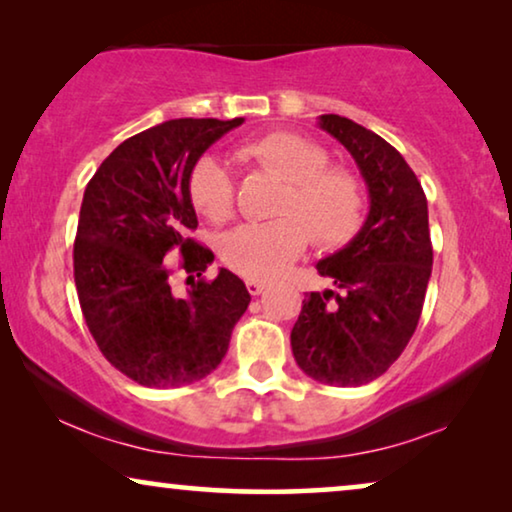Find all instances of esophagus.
Wrapping results in <instances>:
<instances>
[{"label":"esophagus","mask_w":512,"mask_h":512,"mask_svg":"<svg viewBox=\"0 0 512 512\" xmlns=\"http://www.w3.org/2000/svg\"><path fill=\"white\" fill-rule=\"evenodd\" d=\"M265 286H268V282H263V279H247V291L251 296H261Z\"/></svg>","instance_id":"1"}]
</instances>
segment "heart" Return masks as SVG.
Masks as SVG:
<instances>
[{
  "mask_svg": "<svg viewBox=\"0 0 512 512\" xmlns=\"http://www.w3.org/2000/svg\"><path fill=\"white\" fill-rule=\"evenodd\" d=\"M240 156L286 181L275 214L279 219L244 223L221 237L219 256L242 277L270 279L303 254L310 237L333 249L352 240L363 221L359 179L345 167L328 165V153L296 132H270L242 144ZM188 193L198 212L212 223L235 212V181L219 158L195 163Z\"/></svg>",
  "mask_w": 512,
  "mask_h": 512,
  "instance_id": "1",
  "label": "heart"
}]
</instances>
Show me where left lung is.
I'll list each match as a JSON object with an SVG mask.
<instances>
[{
    "mask_svg": "<svg viewBox=\"0 0 512 512\" xmlns=\"http://www.w3.org/2000/svg\"><path fill=\"white\" fill-rule=\"evenodd\" d=\"M319 128L352 153L368 186L370 212L354 240L317 270L338 291H312L291 331L293 359L312 380L361 387L403 354L429 286V207L415 172L389 142L338 114Z\"/></svg>",
    "mask_w": 512,
    "mask_h": 512,
    "instance_id": "8db88e82",
    "label": "left lung"
}]
</instances>
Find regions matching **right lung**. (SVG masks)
Listing matches in <instances>:
<instances>
[{"label":"right lung","instance_id":"1","mask_svg":"<svg viewBox=\"0 0 512 512\" xmlns=\"http://www.w3.org/2000/svg\"><path fill=\"white\" fill-rule=\"evenodd\" d=\"M244 118H174L118 144L83 193L74 282L88 331L111 366L142 387L198 382L219 366L249 291L221 268L198 228L188 179L202 153ZM179 250L192 289L179 297L164 256Z\"/></svg>","mask_w":512,"mask_h":512}]
</instances>
